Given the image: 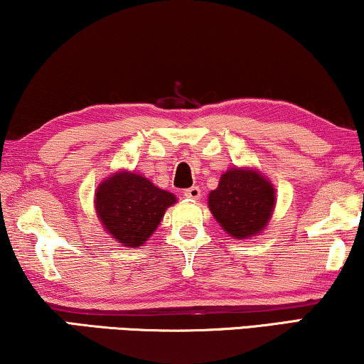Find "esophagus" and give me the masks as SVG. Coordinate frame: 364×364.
<instances>
[{
	"mask_svg": "<svg viewBox=\"0 0 364 364\" xmlns=\"http://www.w3.org/2000/svg\"><path fill=\"white\" fill-rule=\"evenodd\" d=\"M183 196H186L187 198H192V200H197V198L200 197V188H198L197 186L187 188V191H183Z\"/></svg>",
	"mask_w": 364,
	"mask_h": 364,
	"instance_id": "34e87169",
	"label": "esophagus"
}]
</instances>
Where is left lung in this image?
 <instances>
[{
    "label": "left lung",
    "mask_w": 364,
    "mask_h": 364,
    "mask_svg": "<svg viewBox=\"0 0 364 364\" xmlns=\"http://www.w3.org/2000/svg\"><path fill=\"white\" fill-rule=\"evenodd\" d=\"M208 207L228 235L248 238L265 228L275 207V188L258 172L230 168L208 196Z\"/></svg>",
    "instance_id": "8db88e82"
}]
</instances>
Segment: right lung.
Here are the masks:
<instances>
[{
  "label": "right lung",
  "mask_w": 364,
  "mask_h": 364,
  "mask_svg": "<svg viewBox=\"0 0 364 364\" xmlns=\"http://www.w3.org/2000/svg\"><path fill=\"white\" fill-rule=\"evenodd\" d=\"M173 202V193L132 172L114 173L96 193V210L104 228L126 247H141Z\"/></svg>",
  "instance_id": "add662e5"
}]
</instances>
